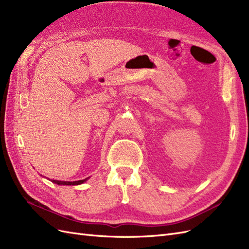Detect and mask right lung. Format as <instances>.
I'll use <instances>...</instances> for the list:
<instances>
[{
	"mask_svg": "<svg viewBox=\"0 0 249 249\" xmlns=\"http://www.w3.org/2000/svg\"><path fill=\"white\" fill-rule=\"evenodd\" d=\"M88 178H84V179H80V180H74V182H66V180L51 179V182H53L54 184H57V185H67V186L72 185V186H74V185H81V184H83V183H85Z\"/></svg>",
	"mask_w": 249,
	"mask_h": 249,
	"instance_id": "1",
	"label": "right lung"
}]
</instances>
